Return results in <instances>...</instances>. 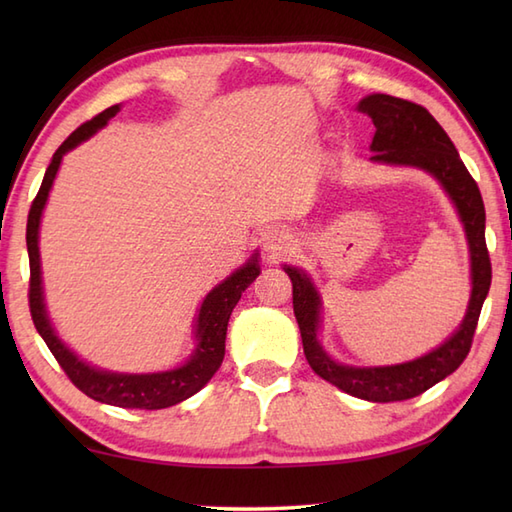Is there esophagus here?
<instances>
[{
	"instance_id": "esophagus-1",
	"label": "esophagus",
	"mask_w": 512,
	"mask_h": 512,
	"mask_svg": "<svg viewBox=\"0 0 512 512\" xmlns=\"http://www.w3.org/2000/svg\"><path fill=\"white\" fill-rule=\"evenodd\" d=\"M292 246H295V235H292L290 228L284 224L268 226L262 233V248L268 257L277 259L281 255H286Z\"/></svg>"
}]
</instances>
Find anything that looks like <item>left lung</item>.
Instances as JSON below:
<instances>
[{"mask_svg":"<svg viewBox=\"0 0 512 512\" xmlns=\"http://www.w3.org/2000/svg\"><path fill=\"white\" fill-rule=\"evenodd\" d=\"M358 112L372 118L376 127L369 151V162L389 167H413L427 171L449 195L464 226L471 257V297L464 319L431 352L398 365L356 367L334 361L323 350L321 332V295L303 268L284 264L292 281V308L301 330L303 354L314 374L339 387L345 394L369 402H394L420 396L440 380L453 374L471 350V341L480 319L482 303L491 288V259H488L484 228L486 211L480 189L466 171L458 149L447 132L424 107L396 99L389 94H369L358 101Z\"/></svg>","mask_w":512,"mask_h":512,"instance_id":"1","label":"left lung"}]
</instances>
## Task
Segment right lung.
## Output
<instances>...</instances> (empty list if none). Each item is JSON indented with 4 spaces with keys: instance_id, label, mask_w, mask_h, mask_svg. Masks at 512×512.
I'll use <instances>...</instances> for the list:
<instances>
[{
    "instance_id": "right-lung-1",
    "label": "right lung",
    "mask_w": 512,
    "mask_h": 512,
    "mask_svg": "<svg viewBox=\"0 0 512 512\" xmlns=\"http://www.w3.org/2000/svg\"><path fill=\"white\" fill-rule=\"evenodd\" d=\"M121 112V105L107 107L105 112L94 116L92 121L83 123L76 132L63 140V145L54 151L50 165L43 176L41 189L35 202L30 206L28 226H26V244L30 257V314L35 321V328L46 341L50 352L57 358L63 372L68 374L72 383L79 387L85 396H90L107 405L125 407V409H165L178 402L191 398L193 394L209 383L213 374L220 369L224 361V341L226 328L231 312L237 306L242 292L253 284L262 273L259 268V253L255 250L244 266L233 270L224 281H220L209 295L204 297L193 325L195 347L191 356L180 367L167 369V372H149V374H125V372H110V369L94 367L79 358L74 350L61 341V336L54 330V325L48 317L46 297H43V279H41V255H39V226L41 215L46 209L48 195L52 182L57 178L63 156L85 143L99 129H103L112 118Z\"/></svg>"
}]
</instances>
